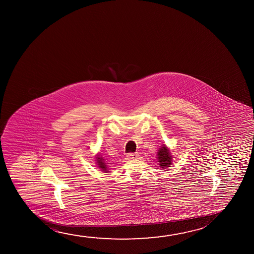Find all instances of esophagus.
<instances>
[{
  "label": "esophagus",
  "instance_id": "34e87169",
  "mask_svg": "<svg viewBox=\"0 0 254 254\" xmlns=\"http://www.w3.org/2000/svg\"><path fill=\"white\" fill-rule=\"evenodd\" d=\"M138 156H139L138 153H127V158L128 160H135V159H137V157Z\"/></svg>",
  "mask_w": 254,
  "mask_h": 254
}]
</instances>
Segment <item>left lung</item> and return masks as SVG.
<instances>
[{
  "instance_id": "left-lung-1",
  "label": "left lung",
  "mask_w": 254,
  "mask_h": 254,
  "mask_svg": "<svg viewBox=\"0 0 254 254\" xmlns=\"http://www.w3.org/2000/svg\"><path fill=\"white\" fill-rule=\"evenodd\" d=\"M158 159H159V162H160V166L161 167H169L171 164H172V156H171L170 152L169 150L167 149V146H165L161 147L159 152H158Z\"/></svg>"
}]
</instances>
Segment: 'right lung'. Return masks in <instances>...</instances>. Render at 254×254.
Wrapping results in <instances>:
<instances>
[{"label":"right lung","instance_id":"right-lung-1","mask_svg":"<svg viewBox=\"0 0 254 254\" xmlns=\"http://www.w3.org/2000/svg\"><path fill=\"white\" fill-rule=\"evenodd\" d=\"M97 165L98 167L101 168V170L104 171L106 173H108V168H107V165H106V161H105L104 159H103V157H101V155H98L97 159Z\"/></svg>","mask_w":254,"mask_h":254}]
</instances>
